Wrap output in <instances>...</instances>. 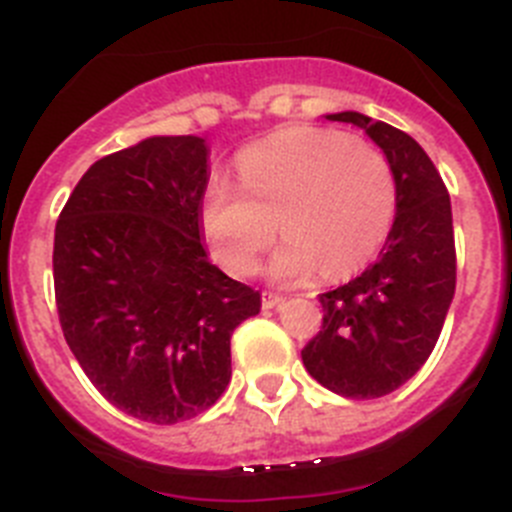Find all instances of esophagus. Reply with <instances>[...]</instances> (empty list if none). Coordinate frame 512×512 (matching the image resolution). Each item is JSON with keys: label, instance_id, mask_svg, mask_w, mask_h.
Returning a JSON list of instances; mask_svg holds the SVG:
<instances>
[{"label": "esophagus", "instance_id": "1", "mask_svg": "<svg viewBox=\"0 0 512 512\" xmlns=\"http://www.w3.org/2000/svg\"><path fill=\"white\" fill-rule=\"evenodd\" d=\"M283 303V296L278 293H262V308H278Z\"/></svg>", "mask_w": 512, "mask_h": 512}]
</instances>
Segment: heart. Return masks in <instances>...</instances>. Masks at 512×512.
Returning a JSON list of instances; mask_svg holds the SVG:
<instances>
[{"label": "heart", "instance_id": "1", "mask_svg": "<svg viewBox=\"0 0 512 512\" xmlns=\"http://www.w3.org/2000/svg\"><path fill=\"white\" fill-rule=\"evenodd\" d=\"M239 183L214 178L201 227L227 273L245 278L273 245L267 265L280 283H301L324 267L329 278L375 257L395 219V178L380 150L326 127H285L239 155Z\"/></svg>", "mask_w": 512, "mask_h": 512}]
</instances>
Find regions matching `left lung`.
<instances>
[{"label": "left lung", "mask_w": 512, "mask_h": 512, "mask_svg": "<svg viewBox=\"0 0 512 512\" xmlns=\"http://www.w3.org/2000/svg\"><path fill=\"white\" fill-rule=\"evenodd\" d=\"M326 119L354 124L380 147L395 178V219L365 273L321 293L324 326L301 357L331 393L382 398L411 380L439 342L457 288L451 201L411 135L359 112Z\"/></svg>", "instance_id": "1"}]
</instances>
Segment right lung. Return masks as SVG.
<instances>
[{
  "label": "right lung",
  "mask_w": 512,
  "mask_h": 512,
  "mask_svg": "<svg viewBox=\"0 0 512 512\" xmlns=\"http://www.w3.org/2000/svg\"><path fill=\"white\" fill-rule=\"evenodd\" d=\"M204 137H147L96 160L55 224L53 280L73 357L140 421H186L232 380V331L260 290L211 265L201 204Z\"/></svg>",
  "instance_id": "obj_1"
}]
</instances>
